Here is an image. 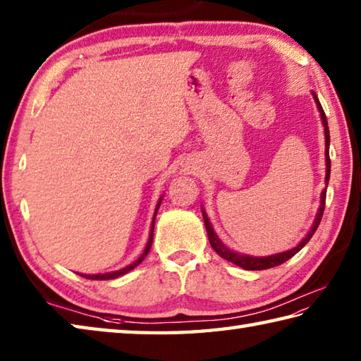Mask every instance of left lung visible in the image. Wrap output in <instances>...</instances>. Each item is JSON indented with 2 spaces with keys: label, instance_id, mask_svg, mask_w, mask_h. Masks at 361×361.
Returning a JSON list of instances; mask_svg holds the SVG:
<instances>
[{
  "label": "left lung",
  "instance_id": "left-lung-1",
  "mask_svg": "<svg viewBox=\"0 0 361 361\" xmlns=\"http://www.w3.org/2000/svg\"><path fill=\"white\" fill-rule=\"evenodd\" d=\"M314 99L317 102V109L320 112V116H322V123H324V128H325V159H326V175H325V183L329 185V180H330V167H331V161H330V154H329V148H330V130H329V123H326V116L324 114V109L320 106V102L317 99V96L314 94ZM325 197H326V189L322 192V197H320V208H319V213L316 216V221H314V226L311 228V232L306 235L305 240L301 241V243L290 249V251H286V252H281V254H274V255H268V257H251V255H241L231 251V249H227L224 245L221 243L219 238L216 237V233L213 231L212 224H209V221L207 218V214L203 213V221H205V227H207V233H208V240H209V245L214 249L216 252H218L222 259H226L228 262H232V264L238 265L241 268H245V270H267V268H273V267H278L281 264H284V262L289 260L290 257H293L295 254H297L301 247H303L307 241L311 240V237L314 235V232L317 231V227L320 224V219H322L324 216V209H325Z\"/></svg>",
  "mask_w": 361,
  "mask_h": 361
}]
</instances>
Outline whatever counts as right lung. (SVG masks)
Here are the masks:
<instances>
[{
  "instance_id": "obj_1",
  "label": "right lung",
  "mask_w": 361,
  "mask_h": 361,
  "mask_svg": "<svg viewBox=\"0 0 361 361\" xmlns=\"http://www.w3.org/2000/svg\"><path fill=\"white\" fill-rule=\"evenodd\" d=\"M159 205H161V202L158 203V208H159ZM158 208H156V212H158ZM154 218H156V213H154ZM154 218H153V226H152V235H149V238H148V243H147L145 251H143V254L140 255L139 259H137V260L134 262V264H130V265H128L126 268H121V270H118V271H112V273H104V274H80V276L87 278V279H96V281L115 279V278H118V276H123V274H126L128 271L133 270V268H135L137 265L142 264V260L147 257V254H148V251H149V247H152V243H153V228H154Z\"/></svg>"
}]
</instances>
